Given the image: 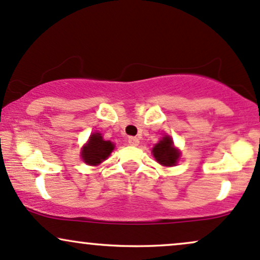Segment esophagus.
<instances>
[{"instance_id":"esophagus-1","label":"esophagus","mask_w":260,"mask_h":260,"mask_svg":"<svg viewBox=\"0 0 260 260\" xmlns=\"http://www.w3.org/2000/svg\"><path fill=\"white\" fill-rule=\"evenodd\" d=\"M127 144H129L130 146H138L140 144V141L138 138H134V136H131V138L127 139Z\"/></svg>"}]
</instances>
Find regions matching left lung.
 I'll return each mask as SVG.
<instances>
[{"mask_svg":"<svg viewBox=\"0 0 260 260\" xmlns=\"http://www.w3.org/2000/svg\"><path fill=\"white\" fill-rule=\"evenodd\" d=\"M154 158L162 166H174L179 158V152L174 148L173 141L169 136L163 138L152 150Z\"/></svg>","mask_w":260,"mask_h":260,"instance_id":"8db88e82","label":"left lung"}]
</instances>
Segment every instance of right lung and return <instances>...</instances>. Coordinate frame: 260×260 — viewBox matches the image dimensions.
<instances>
[{"label": "right lung", "instance_id": "1", "mask_svg": "<svg viewBox=\"0 0 260 260\" xmlns=\"http://www.w3.org/2000/svg\"><path fill=\"white\" fill-rule=\"evenodd\" d=\"M114 150V145L110 141H104L101 134L95 133L91 135L88 144L83 147L82 158L89 166H97L109 156Z\"/></svg>", "mask_w": 260, "mask_h": 260}]
</instances>
